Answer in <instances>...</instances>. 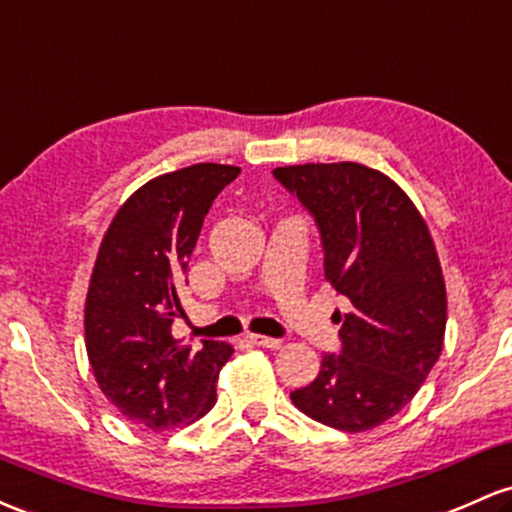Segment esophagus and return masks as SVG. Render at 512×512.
<instances>
[{
	"label": "esophagus",
	"mask_w": 512,
	"mask_h": 512,
	"mask_svg": "<svg viewBox=\"0 0 512 512\" xmlns=\"http://www.w3.org/2000/svg\"><path fill=\"white\" fill-rule=\"evenodd\" d=\"M247 340H250L252 345H257V347H269V350H279V347H282V340L267 338V335H250Z\"/></svg>",
	"instance_id": "obj_1"
}]
</instances>
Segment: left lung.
Returning a JSON list of instances; mask_svg holds the SVG:
<instances>
[{
    "instance_id": "obj_1",
    "label": "left lung",
    "mask_w": 512,
    "mask_h": 512,
    "mask_svg": "<svg viewBox=\"0 0 512 512\" xmlns=\"http://www.w3.org/2000/svg\"><path fill=\"white\" fill-rule=\"evenodd\" d=\"M274 177L316 218L325 279L350 301L335 313L340 355L291 401L342 432L386 423L411 403L440 359L447 291L420 211L384 172L359 162L277 167Z\"/></svg>"
}]
</instances>
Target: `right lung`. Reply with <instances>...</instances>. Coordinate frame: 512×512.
Here are the masks:
<instances>
[{"mask_svg":"<svg viewBox=\"0 0 512 512\" xmlns=\"http://www.w3.org/2000/svg\"><path fill=\"white\" fill-rule=\"evenodd\" d=\"M240 167L199 162L160 174L116 211L101 240L87 303L84 345L101 393L131 423L155 432L204 418L233 347L199 350L172 338L179 289L213 199Z\"/></svg>","mask_w":512,"mask_h":512,"instance_id":"1","label":"right lung"}]
</instances>
